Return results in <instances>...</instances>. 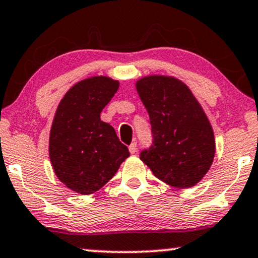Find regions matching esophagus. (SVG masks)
I'll return each instance as SVG.
<instances>
[{"mask_svg": "<svg viewBox=\"0 0 258 258\" xmlns=\"http://www.w3.org/2000/svg\"><path fill=\"white\" fill-rule=\"evenodd\" d=\"M129 152L130 154H135L136 152H138V145H136V142H133V144L129 146Z\"/></svg>", "mask_w": 258, "mask_h": 258, "instance_id": "obj_1", "label": "esophagus"}]
</instances>
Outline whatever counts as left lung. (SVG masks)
I'll list each match as a JSON object with an SVG mask.
<instances>
[{"label": "left lung", "instance_id": "1", "mask_svg": "<svg viewBox=\"0 0 258 258\" xmlns=\"http://www.w3.org/2000/svg\"><path fill=\"white\" fill-rule=\"evenodd\" d=\"M149 114L153 145L141 159L161 182L187 189L203 179L215 157L212 124L190 88L168 75H147L135 84Z\"/></svg>", "mask_w": 258, "mask_h": 258}]
</instances>
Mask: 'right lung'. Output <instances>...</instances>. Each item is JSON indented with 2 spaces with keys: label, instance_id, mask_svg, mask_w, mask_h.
I'll return each instance as SVG.
<instances>
[{
  "label": "right lung",
  "instance_id": "1",
  "mask_svg": "<svg viewBox=\"0 0 258 258\" xmlns=\"http://www.w3.org/2000/svg\"><path fill=\"white\" fill-rule=\"evenodd\" d=\"M118 87L109 76H91L72 86L57 106L49 157L59 182L74 192L98 191L129 157L114 129L100 119Z\"/></svg>",
  "mask_w": 258,
  "mask_h": 258
}]
</instances>
